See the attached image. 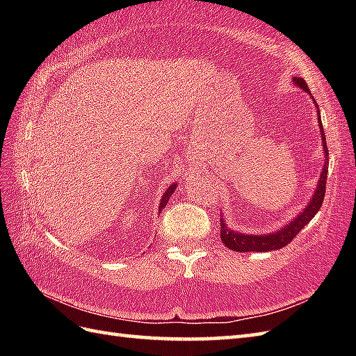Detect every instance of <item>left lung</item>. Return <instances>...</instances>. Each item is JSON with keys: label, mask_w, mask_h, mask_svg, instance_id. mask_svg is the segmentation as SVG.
I'll return each mask as SVG.
<instances>
[{"label": "left lung", "mask_w": 356, "mask_h": 356, "mask_svg": "<svg viewBox=\"0 0 356 356\" xmlns=\"http://www.w3.org/2000/svg\"><path fill=\"white\" fill-rule=\"evenodd\" d=\"M292 82L295 87H300L303 92L311 95L309 92V87L305 82L303 78H292ZM312 97V96H311ZM312 101L316 107V102L312 97ZM318 110V107H316ZM318 130L321 133V145H323V153H324V163L323 170L320 172L318 184H316L315 191L312 194L311 200H309L307 205L301 213L293 217L289 223H286L282 228L266 234H246L240 231L231 229L228 225H226L223 216H220V238L226 248L232 249V251L237 252H269L275 251V249L284 248L287 243H291V240L297 236V234L305 228V226L312 220L314 216L318 213L321 208V203L324 199V193H326V179H327V168H329V149L326 145V134L323 131V124L320 118V110L318 113Z\"/></svg>", "instance_id": "obj_1"}]
</instances>
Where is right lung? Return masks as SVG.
I'll return each mask as SVG.
<instances>
[{"instance_id": "add662e5", "label": "right lung", "mask_w": 356, "mask_h": 356, "mask_svg": "<svg viewBox=\"0 0 356 356\" xmlns=\"http://www.w3.org/2000/svg\"><path fill=\"white\" fill-rule=\"evenodd\" d=\"M176 188H177V184H172V185H170L168 190L163 193L162 199H161V205H159L157 213H162V209L166 207V203H168V200H170V197L172 195V193H174V190H176Z\"/></svg>"}]
</instances>
